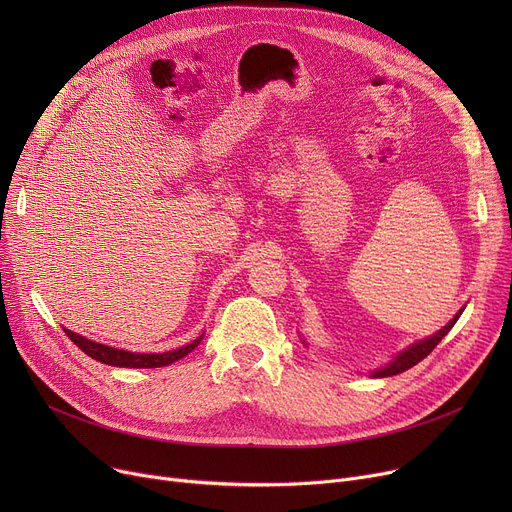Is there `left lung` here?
Here are the masks:
<instances>
[{
	"label": "left lung",
	"instance_id": "8db88e82",
	"mask_svg": "<svg viewBox=\"0 0 512 512\" xmlns=\"http://www.w3.org/2000/svg\"><path fill=\"white\" fill-rule=\"evenodd\" d=\"M461 313H463V309H461L459 313H456L440 332H436L434 336H429V338H425V340H421V342L409 346L407 351H402L390 365H386V367H382V369H378V371H373V378H390V375H398V373H402V371L411 369V367L417 365L419 361H423V359H425L429 353H432L434 348L440 344V340L452 330V326L456 324V319L461 317Z\"/></svg>",
	"mask_w": 512,
	"mask_h": 512
}]
</instances>
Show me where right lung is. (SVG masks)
<instances>
[{
  "label": "right lung",
  "mask_w": 512,
  "mask_h": 512,
  "mask_svg": "<svg viewBox=\"0 0 512 512\" xmlns=\"http://www.w3.org/2000/svg\"><path fill=\"white\" fill-rule=\"evenodd\" d=\"M66 336L83 351L85 355H89L91 359L95 361H101L105 365H114V367H137V369H143V367H164V365H170L182 357H186L188 353L193 351L195 346H199L201 338L193 340L191 344H186L182 348H176V351H168V353H153V355H147V353H128V351H122V348H112V346H105V344H99V342H93V340H87L83 336H78L70 330H64Z\"/></svg>",
  "instance_id": "add662e5"
}]
</instances>
